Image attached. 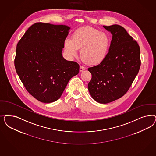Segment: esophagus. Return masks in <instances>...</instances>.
Wrapping results in <instances>:
<instances>
[{
    "mask_svg": "<svg viewBox=\"0 0 156 156\" xmlns=\"http://www.w3.org/2000/svg\"><path fill=\"white\" fill-rule=\"evenodd\" d=\"M86 69V68L84 66H80V72H82L84 70Z\"/></svg>",
    "mask_w": 156,
    "mask_h": 156,
    "instance_id": "34e87169",
    "label": "esophagus"
}]
</instances>
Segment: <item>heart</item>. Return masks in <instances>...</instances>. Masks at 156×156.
Masks as SVG:
<instances>
[{"instance_id":"obj_1","label":"heart","mask_w":156,"mask_h":156,"mask_svg":"<svg viewBox=\"0 0 156 156\" xmlns=\"http://www.w3.org/2000/svg\"><path fill=\"white\" fill-rule=\"evenodd\" d=\"M110 37L92 27L76 30L72 39L66 38L64 46L66 55L70 58L77 57L81 49V58L91 65H97L105 60L110 47Z\"/></svg>"}]
</instances>
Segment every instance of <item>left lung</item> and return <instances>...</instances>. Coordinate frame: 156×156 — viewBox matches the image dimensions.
I'll list each match as a JSON object with an SVG mask.
<instances>
[{"label": "left lung", "mask_w": 156, "mask_h": 156, "mask_svg": "<svg viewBox=\"0 0 156 156\" xmlns=\"http://www.w3.org/2000/svg\"><path fill=\"white\" fill-rule=\"evenodd\" d=\"M103 27L112 34L108 53L100 64L89 68L92 79L88 89L97 102L106 104L119 99L131 86L141 66L140 49L122 26Z\"/></svg>", "instance_id": "obj_1"}]
</instances>
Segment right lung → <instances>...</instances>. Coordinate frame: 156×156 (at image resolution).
Listing matches in <instances>:
<instances>
[{
    "instance_id": "obj_1",
    "label": "right lung",
    "mask_w": 156,
    "mask_h": 156,
    "mask_svg": "<svg viewBox=\"0 0 156 156\" xmlns=\"http://www.w3.org/2000/svg\"><path fill=\"white\" fill-rule=\"evenodd\" d=\"M70 29L63 25L36 23L16 46V73L27 90L42 103L58 100L70 79L79 73V64L62 55Z\"/></svg>"
}]
</instances>
